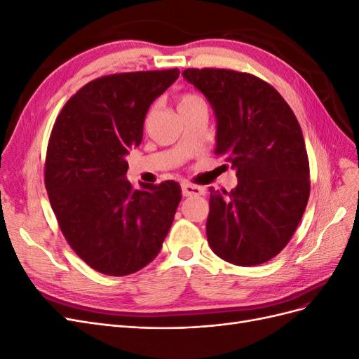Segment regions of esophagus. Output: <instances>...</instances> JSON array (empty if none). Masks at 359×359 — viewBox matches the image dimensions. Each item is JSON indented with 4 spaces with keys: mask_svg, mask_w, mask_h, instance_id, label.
<instances>
[{
    "mask_svg": "<svg viewBox=\"0 0 359 359\" xmlns=\"http://www.w3.org/2000/svg\"><path fill=\"white\" fill-rule=\"evenodd\" d=\"M182 194L186 198H190V196H201V194H203L205 189L201 187V186H194V184H189V182H184L182 186Z\"/></svg>",
    "mask_w": 359,
    "mask_h": 359,
    "instance_id": "obj_1",
    "label": "esophagus"
}]
</instances>
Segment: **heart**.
<instances>
[{"instance_id":"b5f03b06","label":"heart","mask_w":359,"mask_h":359,"mask_svg":"<svg viewBox=\"0 0 359 359\" xmlns=\"http://www.w3.org/2000/svg\"><path fill=\"white\" fill-rule=\"evenodd\" d=\"M177 107H178V112L181 115L191 112L194 109H199V107H206V102L202 95L196 94V93H182L178 95V100H177ZM156 115V106L149 107V111L145 115V126H148L151 121H153V118Z\"/></svg>"}]
</instances>
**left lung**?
<instances>
[{
	"label": "left lung",
	"mask_w": 359,
	"mask_h": 359,
	"mask_svg": "<svg viewBox=\"0 0 359 359\" xmlns=\"http://www.w3.org/2000/svg\"><path fill=\"white\" fill-rule=\"evenodd\" d=\"M187 79L217 118L214 153L236 169L238 186L210 187L206 238L238 266L277 256L290 241L310 196V165L295 114L273 85L229 69H187Z\"/></svg>",
	"instance_id": "obj_1"
}]
</instances>
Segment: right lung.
<instances>
[{"label": "right lung", "instance_id": "right-lung-1", "mask_svg": "<svg viewBox=\"0 0 359 359\" xmlns=\"http://www.w3.org/2000/svg\"><path fill=\"white\" fill-rule=\"evenodd\" d=\"M178 76V69L102 76L72 95L53 124L49 202L73 252L102 274L123 277L153 262L172 226L180 184L133 189L126 156L142 142L151 103Z\"/></svg>", "mask_w": 359, "mask_h": 359}]
</instances>
